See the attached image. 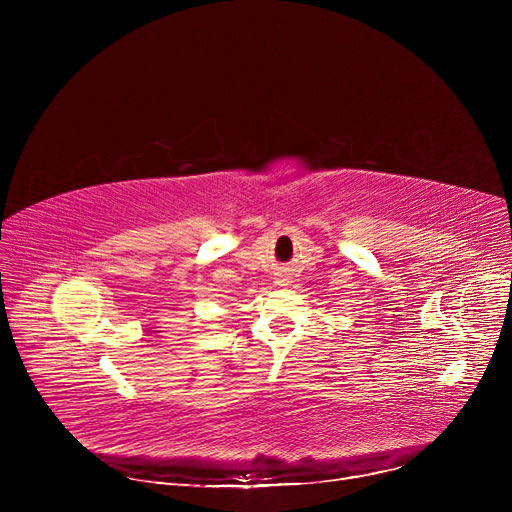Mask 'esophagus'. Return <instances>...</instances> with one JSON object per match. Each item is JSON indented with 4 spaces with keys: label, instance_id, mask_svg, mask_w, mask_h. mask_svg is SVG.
Masks as SVG:
<instances>
[{
    "label": "esophagus",
    "instance_id": "esophagus-1",
    "mask_svg": "<svg viewBox=\"0 0 512 512\" xmlns=\"http://www.w3.org/2000/svg\"><path fill=\"white\" fill-rule=\"evenodd\" d=\"M277 283H279V285H283V283H285V279H279V281H277Z\"/></svg>",
    "mask_w": 512,
    "mask_h": 512
}]
</instances>
